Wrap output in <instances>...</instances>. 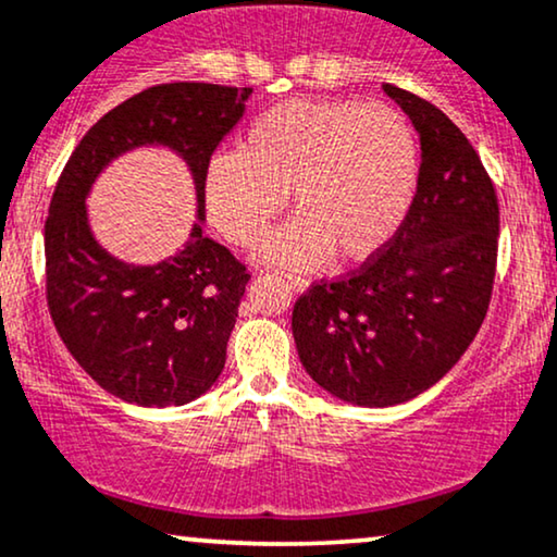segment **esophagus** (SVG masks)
Listing matches in <instances>:
<instances>
[{
  "label": "esophagus",
  "mask_w": 557,
  "mask_h": 557,
  "mask_svg": "<svg viewBox=\"0 0 557 557\" xmlns=\"http://www.w3.org/2000/svg\"><path fill=\"white\" fill-rule=\"evenodd\" d=\"M290 287H293L295 293H306V290H308V280L293 277V274H290Z\"/></svg>",
  "instance_id": "esophagus-1"
}]
</instances>
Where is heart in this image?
Masks as SVG:
<instances>
[{
  "label": "heart",
  "mask_w": 557,
  "mask_h": 557,
  "mask_svg": "<svg viewBox=\"0 0 557 557\" xmlns=\"http://www.w3.org/2000/svg\"><path fill=\"white\" fill-rule=\"evenodd\" d=\"M421 151L413 125L388 104L290 100L246 128L242 153L210 157L202 197L213 228L251 249L283 215L293 193L298 218L264 255L293 267L377 257L411 210Z\"/></svg>",
  "instance_id": "b5f03b06"
}]
</instances>
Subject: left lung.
<instances>
[{
	"instance_id": "1",
	"label": "left lung",
	"mask_w": 557,
	"mask_h": 557,
	"mask_svg": "<svg viewBox=\"0 0 557 557\" xmlns=\"http://www.w3.org/2000/svg\"><path fill=\"white\" fill-rule=\"evenodd\" d=\"M383 89L419 131L411 210L377 257L313 283L293 308L308 375L370 408L417 398L455 368L488 311L498 255L496 189L466 133L432 102Z\"/></svg>"
}]
</instances>
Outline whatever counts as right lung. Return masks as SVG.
<instances>
[{"instance_id":"1","label":"right lung","mask_w":557,"mask_h":557,"mask_svg":"<svg viewBox=\"0 0 557 557\" xmlns=\"http://www.w3.org/2000/svg\"><path fill=\"white\" fill-rule=\"evenodd\" d=\"M249 95L251 87L206 82L138 91L84 133L55 182L46 218L48 311L84 372L128 404L182 406L215 383L251 274L200 223L177 257L125 264L95 242L84 197L112 159L161 144L187 161L202 221L206 166Z\"/></svg>"}]
</instances>
